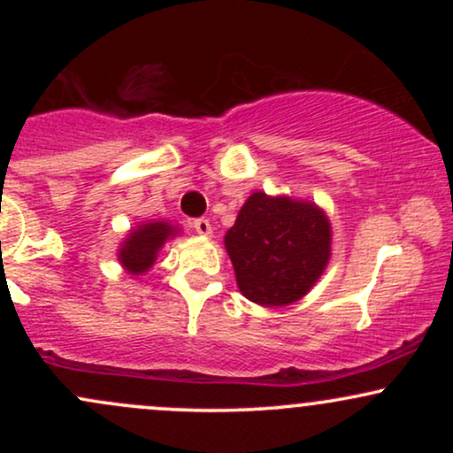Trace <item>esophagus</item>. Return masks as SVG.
I'll return each instance as SVG.
<instances>
[{
	"label": "esophagus",
	"mask_w": 453,
	"mask_h": 453,
	"mask_svg": "<svg viewBox=\"0 0 453 453\" xmlns=\"http://www.w3.org/2000/svg\"><path fill=\"white\" fill-rule=\"evenodd\" d=\"M194 227H196V232L200 234V236H204V238H209L212 234V227H211L209 219H196Z\"/></svg>",
	"instance_id": "34e87169"
}]
</instances>
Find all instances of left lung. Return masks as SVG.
I'll list each match as a JSON object with an SVG mask.
<instances>
[{
  "label": "left lung",
  "instance_id": "1",
  "mask_svg": "<svg viewBox=\"0 0 453 453\" xmlns=\"http://www.w3.org/2000/svg\"><path fill=\"white\" fill-rule=\"evenodd\" d=\"M241 294L259 306L303 300L332 257V226L315 202L253 191L223 238Z\"/></svg>",
  "mask_w": 453,
  "mask_h": 453
}]
</instances>
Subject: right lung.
Returning a JSON list of instances; mask_svg holds the SVG:
<instances>
[{
	"instance_id": "obj_1",
	"label": "right lung",
	"mask_w": 453,
	"mask_h": 453,
	"mask_svg": "<svg viewBox=\"0 0 453 453\" xmlns=\"http://www.w3.org/2000/svg\"><path fill=\"white\" fill-rule=\"evenodd\" d=\"M180 234V226L173 221L155 219V221H142L134 226L123 238L117 249V259L123 270L132 277H140V274L149 273L153 264L157 262L159 251L164 244L173 241L174 236Z\"/></svg>"
}]
</instances>
